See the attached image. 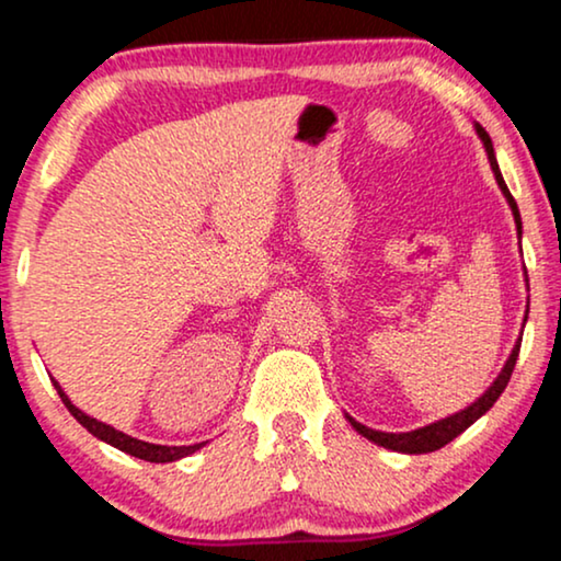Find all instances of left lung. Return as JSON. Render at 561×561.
I'll use <instances>...</instances> for the list:
<instances>
[{
    "label": "left lung",
    "instance_id": "8db88e82",
    "mask_svg": "<svg viewBox=\"0 0 561 561\" xmlns=\"http://www.w3.org/2000/svg\"><path fill=\"white\" fill-rule=\"evenodd\" d=\"M476 135L481 137L483 148H486L489 165H492L496 184H500L502 195H504V199H507L510 210H513L515 228H517V237L523 239V220H520V210H517V203L513 199V195H510L507 184H504L502 171H500V163H496V156H494V148H492V140H489L486 129L479 127V124H476ZM525 286H528V273H525ZM528 307H530V304H525L523 328H525V322H528ZM520 341H523V330H520V335H517V341H515V345H513V351H510L507 362H504V366L500 369V375L494 377V382L489 385L486 390H483V396L476 398L471 405H466V408H462V411L453 413V416H445V419H439V421H432V424L413 428V432H398V434H392V432H377V428H369V426L358 424V421H356V419H351L348 413H345V419H348V424L354 426L356 432L362 434V437H366L369 442H375V445L385 447V449H392V453H405V455H424V453H434V449L445 447L447 442H453L455 437H460V434L466 432L468 426L476 424V421H479V419L483 416V413H486L489 408H492V405L496 403V398L502 396L504 387H507V382H510V377H513V369H515L517 354H520Z\"/></svg>",
    "mask_w": 561,
    "mask_h": 561
}]
</instances>
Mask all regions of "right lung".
Masks as SVG:
<instances>
[{
    "label": "right lung",
    "instance_id": "right-lung-1",
    "mask_svg": "<svg viewBox=\"0 0 561 561\" xmlns=\"http://www.w3.org/2000/svg\"><path fill=\"white\" fill-rule=\"evenodd\" d=\"M51 382H54V387H57L61 403L67 405V411L72 413V416L78 419L80 424L85 426L95 439L106 442V445H112L116 449H122V453L133 455V458L148 460V462H174V460L186 458V455L197 453L199 447H205V442H199V445H190V447H169V445H153V442H142L137 437H129V434L119 432V428H114V426L103 424V421H99V419L88 416L85 411H80V408L75 405L72 400H69V396L65 390H61V385L57 382V379H51Z\"/></svg>",
    "mask_w": 561,
    "mask_h": 561
}]
</instances>
